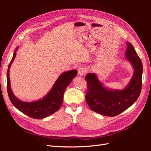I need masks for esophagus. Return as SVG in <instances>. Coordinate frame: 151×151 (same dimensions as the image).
I'll return each mask as SVG.
<instances>
[{"mask_svg": "<svg viewBox=\"0 0 151 151\" xmlns=\"http://www.w3.org/2000/svg\"><path fill=\"white\" fill-rule=\"evenodd\" d=\"M86 72V68L84 66H81L78 68V76H82Z\"/></svg>", "mask_w": 151, "mask_h": 151, "instance_id": "esophagus-1", "label": "esophagus"}]
</instances>
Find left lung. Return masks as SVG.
Returning <instances> with one entry per match:
<instances>
[{
	"mask_svg": "<svg viewBox=\"0 0 151 151\" xmlns=\"http://www.w3.org/2000/svg\"><path fill=\"white\" fill-rule=\"evenodd\" d=\"M126 44V58L132 63L134 72L129 84L124 89H106L94 73H89L85 77L88 84L86 102L91 110L104 116H115L119 115L137 101L140 93L142 63L132 45L129 42Z\"/></svg>",
	"mask_w": 151,
	"mask_h": 151,
	"instance_id": "8db88e82",
	"label": "left lung"
}]
</instances>
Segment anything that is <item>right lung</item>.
Instances as JSON below:
<instances>
[{"label": "right lung", "mask_w": 151, "mask_h": 151, "mask_svg": "<svg viewBox=\"0 0 151 151\" xmlns=\"http://www.w3.org/2000/svg\"><path fill=\"white\" fill-rule=\"evenodd\" d=\"M19 48L17 47L14 50L12 60L9 65L7 72V88L9 98L11 103L20 111L35 119H42L53 114L61 106L63 99V93L67 87L77 74L76 70H71L63 73L59 76L53 88L48 94L42 99L34 102H24L18 99L14 95L11 88L9 79V68L16 55V52Z\"/></svg>", "instance_id": "right-lung-1"}]
</instances>
